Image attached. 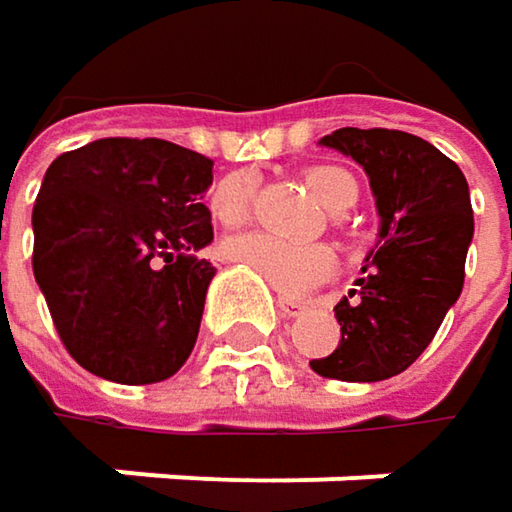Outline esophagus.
Returning a JSON list of instances; mask_svg holds the SVG:
<instances>
[{
    "label": "esophagus",
    "instance_id": "esophagus-1",
    "mask_svg": "<svg viewBox=\"0 0 512 512\" xmlns=\"http://www.w3.org/2000/svg\"><path fill=\"white\" fill-rule=\"evenodd\" d=\"M278 308H281V314L284 317H299V314H305V305L302 302H293V299H278Z\"/></svg>",
    "mask_w": 512,
    "mask_h": 512
}]
</instances>
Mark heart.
<instances>
[{
	"label": "heart",
	"mask_w": 512,
	"mask_h": 512,
	"mask_svg": "<svg viewBox=\"0 0 512 512\" xmlns=\"http://www.w3.org/2000/svg\"><path fill=\"white\" fill-rule=\"evenodd\" d=\"M305 183L314 198L332 213L353 207L358 195L356 177L338 165H311ZM255 201V177L249 171L228 174L210 195V210L222 225H240L249 219ZM228 260L249 266L263 284L281 296H302L335 272V252L326 243H293L263 231L234 234L222 243Z\"/></svg>",
	"instance_id": "heart-1"
}]
</instances>
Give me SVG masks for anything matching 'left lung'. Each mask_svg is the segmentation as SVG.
I'll return each instance as SVG.
<instances>
[{"instance_id":"obj_1","label":"left lung","mask_w":512,"mask_h":512,"mask_svg":"<svg viewBox=\"0 0 512 512\" xmlns=\"http://www.w3.org/2000/svg\"><path fill=\"white\" fill-rule=\"evenodd\" d=\"M320 145L364 168L379 234L356 290L335 305L341 344L314 358L311 370L341 382H382L430 347L460 299L474 237L468 183L454 159L412 133L344 127Z\"/></svg>"}]
</instances>
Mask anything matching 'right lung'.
Returning <instances> with one entry per match:
<instances>
[{
    "label": "right lung",
    "instance_id": "right-lung-1",
    "mask_svg": "<svg viewBox=\"0 0 512 512\" xmlns=\"http://www.w3.org/2000/svg\"><path fill=\"white\" fill-rule=\"evenodd\" d=\"M210 186L213 159L162 139H97L52 159L32 269L88 373L151 385L186 364L216 275L198 257L213 243Z\"/></svg>",
    "mask_w": 512,
    "mask_h": 512
}]
</instances>
